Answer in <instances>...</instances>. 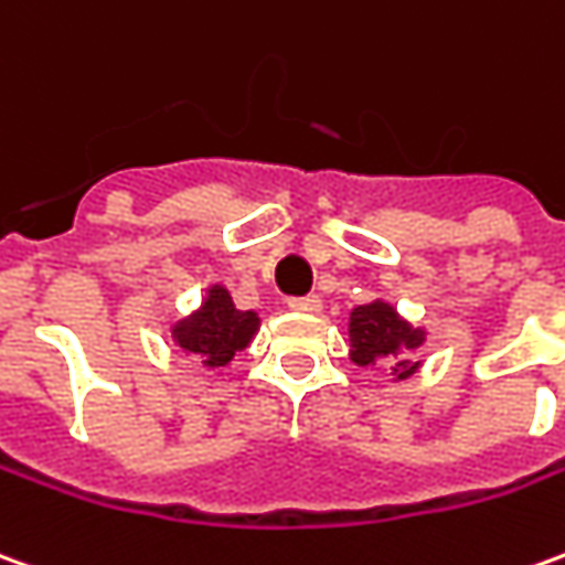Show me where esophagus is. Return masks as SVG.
Segmentation results:
<instances>
[{"mask_svg": "<svg viewBox=\"0 0 565 565\" xmlns=\"http://www.w3.org/2000/svg\"><path fill=\"white\" fill-rule=\"evenodd\" d=\"M287 309L302 311V315H315V311H321V299L318 296H294L287 302Z\"/></svg>", "mask_w": 565, "mask_h": 565, "instance_id": "obj_1", "label": "esophagus"}]
</instances>
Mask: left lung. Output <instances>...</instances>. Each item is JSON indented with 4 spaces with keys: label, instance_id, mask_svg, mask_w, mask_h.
I'll use <instances>...</instances> for the list:
<instances>
[{
    "label": "left lung",
    "instance_id": "8db88e82",
    "mask_svg": "<svg viewBox=\"0 0 565 565\" xmlns=\"http://www.w3.org/2000/svg\"><path fill=\"white\" fill-rule=\"evenodd\" d=\"M351 361L358 366H373L379 361L392 364V376L409 379L419 370L416 351L425 342V330L406 323L388 302H366L349 318Z\"/></svg>",
    "mask_w": 565,
    "mask_h": 565
}]
</instances>
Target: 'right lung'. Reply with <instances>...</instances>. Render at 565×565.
Wrapping results in <instances>:
<instances>
[{"instance_id":"right-lung-1","label":"right lung","mask_w":565,"mask_h":565,"mask_svg":"<svg viewBox=\"0 0 565 565\" xmlns=\"http://www.w3.org/2000/svg\"><path fill=\"white\" fill-rule=\"evenodd\" d=\"M256 330H259L256 311L235 309L226 287L214 284L201 299L199 311L173 323L171 337L201 366L216 370V366H226L238 351L247 349Z\"/></svg>"}]
</instances>
